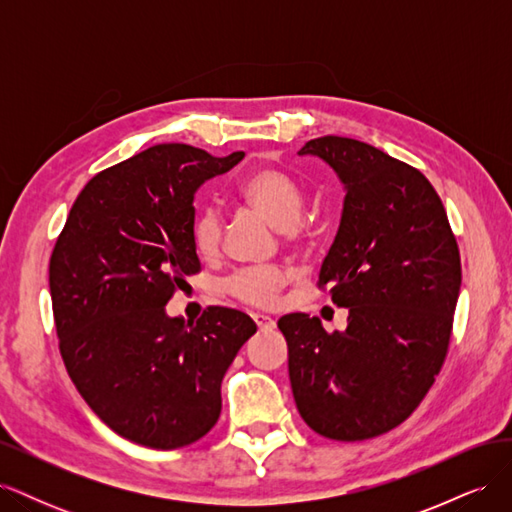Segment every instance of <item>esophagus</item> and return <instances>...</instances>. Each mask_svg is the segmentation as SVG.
Returning a JSON list of instances; mask_svg holds the SVG:
<instances>
[{
  "instance_id": "1",
  "label": "esophagus",
  "mask_w": 512,
  "mask_h": 512,
  "mask_svg": "<svg viewBox=\"0 0 512 512\" xmlns=\"http://www.w3.org/2000/svg\"><path fill=\"white\" fill-rule=\"evenodd\" d=\"M252 318H254L256 327H258L260 331H271V329H275V320L269 318V316H265V314H252Z\"/></svg>"
}]
</instances>
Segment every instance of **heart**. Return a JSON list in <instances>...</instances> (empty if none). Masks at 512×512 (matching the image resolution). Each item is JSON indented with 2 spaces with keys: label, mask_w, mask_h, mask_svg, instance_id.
I'll return each instance as SVG.
<instances>
[{
  "label": "heart",
  "mask_w": 512,
  "mask_h": 512,
  "mask_svg": "<svg viewBox=\"0 0 512 512\" xmlns=\"http://www.w3.org/2000/svg\"><path fill=\"white\" fill-rule=\"evenodd\" d=\"M237 198L247 207H254L288 235H297V222L303 211V192L297 181L277 168H258L247 175L237 188ZM192 243L200 256L218 254L222 243V215L205 205L192 218ZM288 273L280 267L241 269L226 282L232 297L256 307H269L286 286Z\"/></svg>",
  "instance_id": "obj_1"
}]
</instances>
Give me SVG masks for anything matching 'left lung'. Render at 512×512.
I'll return each mask as SVG.
<instances>
[{
    "mask_svg": "<svg viewBox=\"0 0 512 512\" xmlns=\"http://www.w3.org/2000/svg\"><path fill=\"white\" fill-rule=\"evenodd\" d=\"M299 156L344 183L342 220L318 286L348 307V327L277 320L297 410L316 433L354 442L391 431L440 374L461 286V258L438 192L421 170L367 143L322 136Z\"/></svg>",
    "mask_w": 512,
    "mask_h": 512,
    "instance_id": "1",
    "label": "left lung"
}]
</instances>
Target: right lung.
<instances>
[{
	"instance_id": "right-lung-1",
	"label": "right lung",
	"mask_w": 512,
	"mask_h": 512,
	"mask_svg": "<svg viewBox=\"0 0 512 512\" xmlns=\"http://www.w3.org/2000/svg\"><path fill=\"white\" fill-rule=\"evenodd\" d=\"M245 158L153 145L102 170L74 200L49 265L61 359L76 389L121 438L192 444L218 423L220 386L254 320L207 307L196 322L166 303L200 271L194 194Z\"/></svg>"
}]
</instances>
